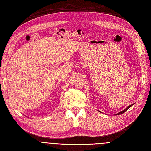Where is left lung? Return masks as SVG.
Listing matches in <instances>:
<instances>
[{"instance_id": "8db88e82", "label": "left lung", "mask_w": 151, "mask_h": 151, "mask_svg": "<svg viewBox=\"0 0 151 151\" xmlns=\"http://www.w3.org/2000/svg\"><path fill=\"white\" fill-rule=\"evenodd\" d=\"M132 105H133V104H131V105H130V106H128L125 109H124V110H123L122 111H121V112H120V113H117L116 114V115H120V114H122V113H125L127 110H128V109H129L132 106Z\"/></svg>"}]
</instances>
